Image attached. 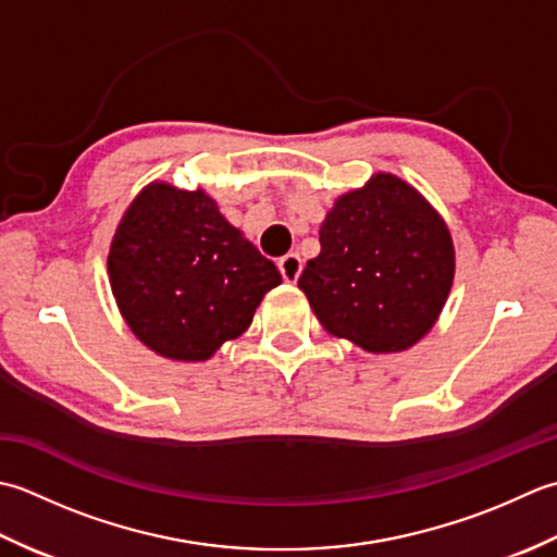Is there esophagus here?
<instances>
[{
	"instance_id": "obj_1",
	"label": "esophagus",
	"mask_w": 557,
	"mask_h": 557,
	"mask_svg": "<svg viewBox=\"0 0 557 557\" xmlns=\"http://www.w3.org/2000/svg\"><path fill=\"white\" fill-rule=\"evenodd\" d=\"M278 271H281V276L286 278L288 283L298 281L300 271H302V259H300V255L288 252L286 257H281V259H278Z\"/></svg>"
}]
</instances>
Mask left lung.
<instances>
[{"instance_id": "8db88e82", "label": "left lung", "mask_w": 557, "mask_h": 557, "mask_svg": "<svg viewBox=\"0 0 557 557\" xmlns=\"http://www.w3.org/2000/svg\"><path fill=\"white\" fill-rule=\"evenodd\" d=\"M322 252L298 286L329 334L370 354L423 338L454 278V247L435 209L394 175L348 191L320 231Z\"/></svg>"}]
</instances>
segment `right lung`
Listing matches in <instances>:
<instances>
[{"label": "right lung", "mask_w": 557, "mask_h": 557, "mask_svg": "<svg viewBox=\"0 0 557 557\" xmlns=\"http://www.w3.org/2000/svg\"><path fill=\"white\" fill-rule=\"evenodd\" d=\"M112 293L132 332L156 354L207 360L252 324L276 264L223 219L211 197L146 187L110 247Z\"/></svg>", "instance_id": "right-lung-1"}]
</instances>
